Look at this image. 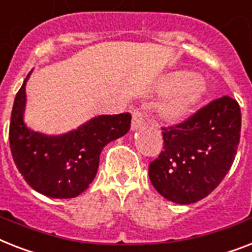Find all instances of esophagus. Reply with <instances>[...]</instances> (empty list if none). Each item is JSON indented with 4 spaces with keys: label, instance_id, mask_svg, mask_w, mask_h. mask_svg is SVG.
Masks as SVG:
<instances>
[{
    "label": "esophagus",
    "instance_id": "esophagus-1",
    "mask_svg": "<svg viewBox=\"0 0 252 252\" xmlns=\"http://www.w3.org/2000/svg\"><path fill=\"white\" fill-rule=\"evenodd\" d=\"M145 124V119L144 115L141 114V111L138 110H134L132 114V124H130V129L132 130H137L140 129L141 126Z\"/></svg>",
    "mask_w": 252,
    "mask_h": 252
}]
</instances>
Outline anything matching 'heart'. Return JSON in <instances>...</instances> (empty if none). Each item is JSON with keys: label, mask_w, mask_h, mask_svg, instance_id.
<instances>
[{"label": "heart", "mask_w": 252, "mask_h": 252, "mask_svg": "<svg viewBox=\"0 0 252 252\" xmlns=\"http://www.w3.org/2000/svg\"><path fill=\"white\" fill-rule=\"evenodd\" d=\"M167 95L158 105V114L165 122L181 123L197 111L208 93V85L197 73L177 71L160 84Z\"/></svg>", "instance_id": "1"}]
</instances>
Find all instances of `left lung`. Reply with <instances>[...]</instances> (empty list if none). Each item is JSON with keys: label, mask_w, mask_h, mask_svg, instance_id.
<instances>
[{"label": "left lung", "mask_w": 252, "mask_h": 252, "mask_svg": "<svg viewBox=\"0 0 252 252\" xmlns=\"http://www.w3.org/2000/svg\"><path fill=\"white\" fill-rule=\"evenodd\" d=\"M163 129V151L149 165V177L161 197L179 204L203 199L225 177L237 154L241 108L221 97L181 124Z\"/></svg>", "instance_id": "left-lung-1"}]
</instances>
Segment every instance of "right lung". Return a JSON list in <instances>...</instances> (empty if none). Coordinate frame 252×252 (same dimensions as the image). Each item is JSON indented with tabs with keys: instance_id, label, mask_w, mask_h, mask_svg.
I'll return each mask as SVG.
<instances>
[{
	"instance_id": "right-lung-1",
	"label": "right lung",
	"mask_w": 252,
	"mask_h": 252,
	"mask_svg": "<svg viewBox=\"0 0 252 252\" xmlns=\"http://www.w3.org/2000/svg\"><path fill=\"white\" fill-rule=\"evenodd\" d=\"M16 93L9 140L13 159L27 184L46 197L75 198L94 180L103 147L128 133L129 112L94 116L76 129L62 134L36 132L24 123L26 85Z\"/></svg>"
}]
</instances>
